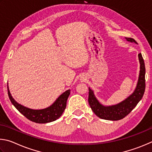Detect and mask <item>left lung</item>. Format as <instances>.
I'll list each match as a JSON object with an SVG mask.
<instances>
[{"mask_svg": "<svg viewBox=\"0 0 152 152\" xmlns=\"http://www.w3.org/2000/svg\"><path fill=\"white\" fill-rule=\"evenodd\" d=\"M126 39L127 41L137 44L134 39L126 37ZM138 58L140 64V70L136 87L133 94L121 102L113 105H103L95 96L94 91L89 87L88 102L89 105L94 113L99 118L111 121L120 120L128 115L142 99L145 88V68L144 61L141 53L138 54Z\"/></svg>", "mask_w": 152, "mask_h": 152, "instance_id": "left-lung-1", "label": "left lung"}]
</instances>
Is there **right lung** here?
Wrapping results in <instances>:
<instances>
[{
	"label": "right lung",
	"mask_w": 152,
	"mask_h": 152,
	"mask_svg": "<svg viewBox=\"0 0 152 152\" xmlns=\"http://www.w3.org/2000/svg\"><path fill=\"white\" fill-rule=\"evenodd\" d=\"M7 88L9 99L12 105L17 108V110L20 113H22L29 120L38 124L49 123L59 118L65 110L66 101L71 91L70 89L66 90L55 100V102L47 108L42 109V110H33V109L25 107L16 102L10 94L9 86H7Z\"/></svg>",
	"instance_id": "right-lung-1"
}]
</instances>
